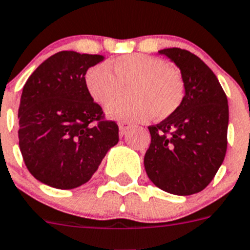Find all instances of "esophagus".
I'll list each match as a JSON object with an SVG mask.
<instances>
[{"label":"esophagus","instance_id":"1","mask_svg":"<svg viewBox=\"0 0 250 250\" xmlns=\"http://www.w3.org/2000/svg\"><path fill=\"white\" fill-rule=\"evenodd\" d=\"M118 127H119V132H121V135H125V131L131 127V123H128V122L125 121H122L118 123Z\"/></svg>","mask_w":250,"mask_h":250}]
</instances>
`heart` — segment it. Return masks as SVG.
<instances>
[{
  "label": "heart",
  "mask_w": 250,
  "mask_h": 250,
  "mask_svg": "<svg viewBox=\"0 0 250 250\" xmlns=\"http://www.w3.org/2000/svg\"><path fill=\"white\" fill-rule=\"evenodd\" d=\"M110 71L105 63L90 67L85 85L93 100L108 106V114L121 121H161L173 115L183 103L186 83L179 70L163 58L142 53L125 54L112 62ZM131 83L129 100L112 102L123 85Z\"/></svg>",
  "instance_id": "obj_1"
}]
</instances>
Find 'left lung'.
Wrapping results in <instances>:
<instances>
[{
    "mask_svg": "<svg viewBox=\"0 0 250 250\" xmlns=\"http://www.w3.org/2000/svg\"><path fill=\"white\" fill-rule=\"evenodd\" d=\"M159 53L180 68L186 95L173 115L150 125L144 164L152 183L178 196L203 190L215 178L228 147V98L208 66L180 48Z\"/></svg>",
    "mask_w": 250,
    "mask_h": 250,
    "instance_id": "1",
    "label": "left lung"
}]
</instances>
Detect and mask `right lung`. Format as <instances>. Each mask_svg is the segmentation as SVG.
Instances as JSON below:
<instances>
[{
  "label": "right lung",
  "mask_w": 250,
  "mask_h": 250,
  "mask_svg": "<svg viewBox=\"0 0 250 250\" xmlns=\"http://www.w3.org/2000/svg\"><path fill=\"white\" fill-rule=\"evenodd\" d=\"M99 54L62 50L31 73L19 106V147L35 179L57 189L86 183L108 150L118 144V125L106 121L85 85Z\"/></svg>",
  "instance_id": "right-lung-1"
}]
</instances>
